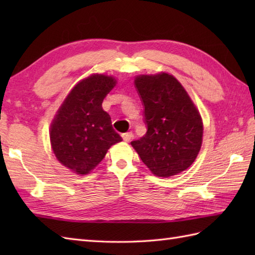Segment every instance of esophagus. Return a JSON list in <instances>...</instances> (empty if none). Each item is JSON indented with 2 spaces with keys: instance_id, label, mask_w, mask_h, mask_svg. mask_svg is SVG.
<instances>
[{
  "instance_id": "1",
  "label": "esophagus",
  "mask_w": 255,
  "mask_h": 255,
  "mask_svg": "<svg viewBox=\"0 0 255 255\" xmlns=\"http://www.w3.org/2000/svg\"><path fill=\"white\" fill-rule=\"evenodd\" d=\"M122 137H123V139H124V141H126V142H128V141H130L131 140V138H132V132H125V133H123L122 134Z\"/></svg>"
}]
</instances>
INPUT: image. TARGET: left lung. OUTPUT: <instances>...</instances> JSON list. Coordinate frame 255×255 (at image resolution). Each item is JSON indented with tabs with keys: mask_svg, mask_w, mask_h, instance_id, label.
<instances>
[{
	"mask_svg": "<svg viewBox=\"0 0 255 255\" xmlns=\"http://www.w3.org/2000/svg\"><path fill=\"white\" fill-rule=\"evenodd\" d=\"M147 132L131 141L154 175L169 177L191 166L203 141V122L183 85L172 74L138 75Z\"/></svg>",
	"mask_w": 255,
	"mask_h": 255,
	"instance_id": "obj_1",
	"label": "left lung"
}]
</instances>
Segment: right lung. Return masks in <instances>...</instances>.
Here are the masks:
<instances>
[{
	"label": "right lung",
	"instance_id": "right-lung-1",
	"mask_svg": "<svg viewBox=\"0 0 255 255\" xmlns=\"http://www.w3.org/2000/svg\"><path fill=\"white\" fill-rule=\"evenodd\" d=\"M117 81L92 74L74 86L50 126V142L61 164L80 175L88 174L104 159L113 144L122 141L102 103Z\"/></svg>",
	"mask_w": 255,
	"mask_h": 255
}]
</instances>
